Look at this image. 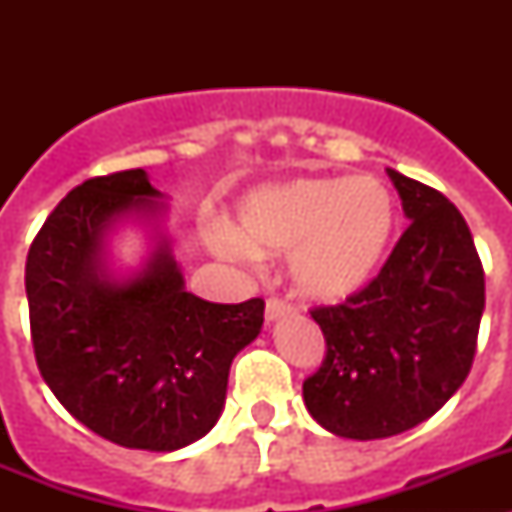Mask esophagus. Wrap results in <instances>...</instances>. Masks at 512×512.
<instances>
[{
  "label": "esophagus",
  "mask_w": 512,
  "mask_h": 512,
  "mask_svg": "<svg viewBox=\"0 0 512 512\" xmlns=\"http://www.w3.org/2000/svg\"><path fill=\"white\" fill-rule=\"evenodd\" d=\"M295 310V305H292V302H287L284 300V297H279V295H274V297H269V300H266V320H277V318H282V315H287V312H292Z\"/></svg>",
  "instance_id": "34e87169"
}]
</instances>
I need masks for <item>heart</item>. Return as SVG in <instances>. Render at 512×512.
Returning a JSON list of instances; mask_svg holds the SVG:
<instances>
[{
	"instance_id": "b5f03b06",
	"label": "heart",
	"mask_w": 512,
	"mask_h": 512,
	"mask_svg": "<svg viewBox=\"0 0 512 512\" xmlns=\"http://www.w3.org/2000/svg\"><path fill=\"white\" fill-rule=\"evenodd\" d=\"M395 223V194L379 176H307L243 197L241 235L223 230L217 248L235 259H251L253 248H292L289 269L297 289L312 300L336 302L377 274Z\"/></svg>"
}]
</instances>
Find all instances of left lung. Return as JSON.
Listing matches in <instances>:
<instances>
[{
	"instance_id": "left-lung-1",
	"label": "left lung",
	"mask_w": 512,
	"mask_h": 512,
	"mask_svg": "<svg viewBox=\"0 0 512 512\" xmlns=\"http://www.w3.org/2000/svg\"><path fill=\"white\" fill-rule=\"evenodd\" d=\"M410 225L377 277L312 307L323 364L302 382L310 415L356 441L397 436L459 390L477 354L485 269L467 220L438 189L387 169Z\"/></svg>"
}]
</instances>
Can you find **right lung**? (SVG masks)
Listing matches in <instances>:
<instances>
[{"label":"right lung","instance_id":"add662e5","mask_svg":"<svg viewBox=\"0 0 512 512\" xmlns=\"http://www.w3.org/2000/svg\"><path fill=\"white\" fill-rule=\"evenodd\" d=\"M146 171L94 176L48 215L25 264L38 369L79 423L125 449L174 451L220 418L235 354L259 336L264 300L215 305L184 289L166 248L128 284L99 269L104 230L153 210Z\"/></svg>","mask_w":512,"mask_h":512}]
</instances>
